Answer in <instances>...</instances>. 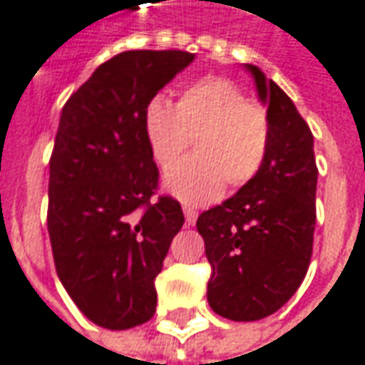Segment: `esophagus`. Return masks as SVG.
I'll list each match as a JSON object with an SVG mask.
<instances>
[{
	"mask_svg": "<svg viewBox=\"0 0 365 365\" xmlns=\"http://www.w3.org/2000/svg\"><path fill=\"white\" fill-rule=\"evenodd\" d=\"M182 212H185V220H187L188 226H192V225H195V222H197L198 212H197V210H195V208L185 207V208H182Z\"/></svg>",
	"mask_w": 365,
	"mask_h": 365,
	"instance_id": "esophagus-1",
	"label": "esophagus"
}]
</instances>
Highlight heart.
<instances>
[{"mask_svg":"<svg viewBox=\"0 0 365 365\" xmlns=\"http://www.w3.org/2000/svg\"><path fill=\"white\" fill-rule=\"evenodd\" d=\"M143 133L160 168L175 165L195 139V158L178 163L163 178L170 197L207 205L225 185L245 187L268 153L270 125L262 107L246 99L236 83L207 77L188 85L177 105L155 95L143 109Z\"/></svg>","mask_w":365,"mask_h":365,"instance_id":"b5f03b06","label":"heart"}]
</instances>
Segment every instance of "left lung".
I'll return each instance as SVG.
<instances>
[{"instance_id": "obj_1", "label": "left lung", "mask_w": 365, "mask_h": 365, "mask_svg": "<svg viewBox=\"0 0 365 365\" xmlns=\"http://www.w3.org/2000/svg\"><path fill=\"white\" fill-rule=\"evenodd\" d=\"M245 69L268 107V153L250 182L197 220L212 266L208 304L235 322L262 320L300 288L312 256L318 182L312 130L292 99L256 65Z\"/></svg>"}]
</instances>
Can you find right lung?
<instances>
[{"label":"right lung","instance_id":"add662e5","mask_svg":"<svg viewBox=\"0 0 365 365\" xmlns=\"http://www.w3.org/2000/svg\"><path fill=\"white\" fill-rule=\"evenodd\" d=\"M195 53L125 51L69 97L49 160L47 228L57 276L93 324L129 330L157 308L155 278L185 216L150 200L158 168L143 109Z\"/></svg>","mask_w":365,"mask_h":365}]
</instances>
